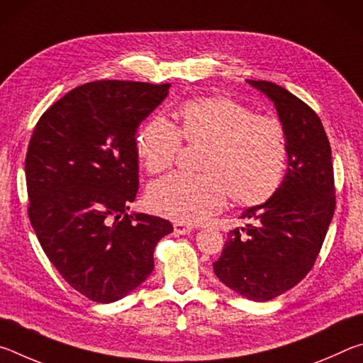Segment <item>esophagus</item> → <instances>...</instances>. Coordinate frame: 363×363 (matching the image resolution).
<instances>
[{"label":"esophagus","mask_w":363,"mask_h":363,"mask_svg":"<svg viewBox=\"0 0 363 363\" xmlns=\"http://www.w3.org/2000/svg\"><path fill=\"white\" fill-rule=\"evenodd\" d=\"M194 227L187 223H176L174 224V233L177 235H187L189 232H192Z\"/></svg>","instance_id":"obj_1"}]
</instances>
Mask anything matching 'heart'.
I'll return each mask as SVG.
<instances>
[{"label":"heart","instance_id":"1","mask_svg":"<svg viewBox=\"0 0 363 363\" xmlns=\"http://www.w3.org/2000/svg\"><path fill=\"white\" fill-rule=\"evenodd\" d=\"M174 126L152 118L140 128L136 150L144 168L160 174L173 167L187 144H203L196 168L201 173H174L153 182L149 203L153 211L182 223H199L218 213L227 196L233 203L255 206L267 201L284 179L286 136L274 116L229 97H200L179 108Z\"/></svg>","mask_w":363,"mask_h":363}]
</instances>
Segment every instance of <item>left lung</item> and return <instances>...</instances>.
Masks as SVG:
<instances>
[{
  "label": "left lung",
  "instance_id": "left-lung-1",
  "mask_svg": "<svg viewBox=\"0 0 363 363\" xmlns=\"http://www.w3.org/2000/svg\"><path fill=\"white\" fill-rule=\"evenodd\" d=\"M274 102L284 125L288 169L270 199L242 214L250 223L227 233L216 277L251 301H269L298 285L314 266L335 213L331 149L318 115L281 86L247 79Z\"/></svg>",
  "mask_w": 363,
  "mask_h": 363
}]
</instances>
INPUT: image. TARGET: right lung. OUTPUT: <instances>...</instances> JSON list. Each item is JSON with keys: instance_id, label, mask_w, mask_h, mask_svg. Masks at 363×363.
I'll return each instance as SVG.
<instances>
[{"instance_id": "right-lung-1", "label": "right lung", "mask_w": 363, "mask_h": 363, "mask_svg": "<svg viewBox=\"0 0 363 363\" xmlns=\"http://www.w3.org/2000/svg\"><path fill=\"white\" fill-rule=\"evenodd\" d=\"M169 83L102 79L78 86L36 123L26 157L28 218L52 266L96 303L118 301L153 270L169 220L131 213L136 131Z\"/></svg>"}]
</instances>
